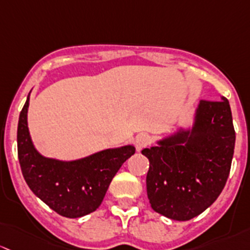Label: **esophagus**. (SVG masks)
Returning a JSON list of instances; mask_svg holds the SVG:
<instances>
[{"label": "esophagus", "instance_id": "1", "mask_svg": "<svg viewBox=\"0 0 250 250\" xmlns=\"http://www.w3.org/2000/svg\"><path fill=\"white\" fill-rule=\"evenodd\" d=\"M150 144V136L148 133H140L136 137V149L141 150V149L146 148Z\"/></svg>", "mask_w": 250, "mask_h": 250}]
</instances>
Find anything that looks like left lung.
Returning <instances> with one entry per match:
<instances>
[{
  "label": "left lung",
  "mask_w": 250,
  "mask_h": 250,
  "mask_svg": "<svg viewBox=\"0 0 250 250\" xmlns=\"http://www.w3.org/2000/svg\"><path fill=\"white\" fill-rule=\"evenodd\" d=\"M235 140L228 100H202L191 136L181 132L142 150L149 159L146 194L151 208L181 221L201 214L225 187Z\"/></svg>",
  "instance_id": "obj_1"
}]
</instances>
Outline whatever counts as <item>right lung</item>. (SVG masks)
<instances>
[{
    "label": "right lung",
    "mask_w": 250,
    "mask_h": 250,
    "mask_svg": "<svg viewBox=\"0 0 250 250\" xmlns=\"http://www.w3.org/2000/svg\"><path fill=\"white\" fill-rule=\"evenodd\" d=\"M29 97L18 123V158L33 194L58 214L79 218L99 208L122 165L135 154L132 146L100 151L72 163L43 158L36 151L27 128Z\"/></svg>",
    "instance_id": "obj_1"
}]
</instances>
